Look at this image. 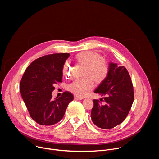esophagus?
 Masks as SVG:
<instances>
[{
  "mask_svg": "<svg viewBox=\"0 0 159 159\" xmlns=\"http://www.w3.org/2000/svg\"><path fill=\"white\" fill-rule=\"evenodd\" d=\"M74 99L75 100H82L83 99V98L82 97H79V96H74Z\"/></svg>",
  "mask_w": 159,
  "mask_h": 159,
  "instance_id": "esophagus-1",
  "label": "esophagus"
}]
</instances>
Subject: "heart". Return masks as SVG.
Returning a JSON list of instances; mask_svg holds the SVG:
<instances>
[{"label":"heart","instance_id":"b5f03b06","mask_svg":"<svg viewBox=\"0 0 159 159\" xmlns=\"http://www.w3.org/2000/svg\"><path fill=\"white\" fill-rule=\"evenodd\" d=\"M74 60L77 65L84 66L82 79L76 80L66 86V90L75 96L82 97L91 90L94 82L99 85L106 79L109 72V65L101 55L95 52L84 51L77 53ZM72 73V66L66 61L62 66V74L66 78H70Z\"/></svg>","mask_w":159,"mask_h":159}]
</instances>
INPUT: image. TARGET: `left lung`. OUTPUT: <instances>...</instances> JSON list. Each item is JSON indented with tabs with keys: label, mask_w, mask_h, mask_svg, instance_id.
Masks as SVG:
<instances>
[{
	"label": "left lung",
	"mask_w": 159,
	"mask_h": 159,
	"mask_svg": "<svg viewBox=\"0 0 159 159\" xmlns=\"http://www.w3.org/2000/svg\"><path fill=\"white\" fill-rule=\"evenodd\" d=\"M100 94L102 105L94 99L90 118L98 127L111 129L121 124L126 118L134 100L133 84L125 66L110 63L105 80L94 90Z\"/></svg>",
	"instance_id": "left-lung-1"
}]
</instances>
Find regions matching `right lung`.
I'll return each instance as SVG.
<instances>
[{"mask_svg": "<svg viewBox=\"0 0 159 159\" xmlns=\"http://www.w3.org/2000/svg\"><path fill=\"white\" fill-rule=\"evenodd\" d=\"M69 53H55L34 60L25 70L20 82V92L31 118L38 124L51 126L58 123L73 101L65 91L52 99L54 85L62 82V66Z\"/></svg>", "mask_w": 159, "mask_h": 159, "instance_id": "right-lung-1", "label": "right lung"}]
</instances>
